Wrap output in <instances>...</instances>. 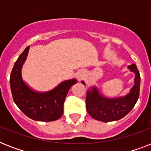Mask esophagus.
<instances>
[{"instance_id": "esophagus-1", "label": "esophagus", "mask_w": 151, "mask_h": 151, "mask_svg": "<svg viewBox=\"0 0 151 151\" xmlns=\"http://www.w3.org/2000/svg\"><path fill=\"white\" fill-rule=\"evenodd\" d=\"M81 76H82V74H81V73H79V75L78 76V78H79V79H80V78H81Z\"/></svg>"}]
</instances>
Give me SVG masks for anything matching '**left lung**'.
I'll return each mask as SVG.
<instances>
[{
    "label": "left lung",
    "mask_w": 151,
    "mask_h": 151,
    "mask_svg": "<svg viewBox=\"0 0 151 151\" xmlns=\"http://www.w3.org/2000/svg\"><path fill=\"white\" fill-rule=\"evenodd\" d=\"M135 73V84L126 96L117 99H107L99 94L96 88L88 90L86 95V110L94 119L103 122L117 121L127 115L136 105L139 96L140 75L137 66L132 64L128 66ZM82 84L85 85L84 81Z\"/></svg>",
    "instance_id": "8db88e82"
}]
</instances>
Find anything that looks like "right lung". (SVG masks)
<instances>
[{"instance_id": "add662e5", "label": "right lung", "mask_w": 151, "mask_h": 151, "mask_svg": "<svg viewBox=\"0 0 151 151\" xmlns=\"http://www.w3.org/2000/svg\"><path fill=\"white\" fill-rule=\"evenodd\" d=\"M29 46L27 47L15 63L10 76V86L13 100L27 117L39 122H52L63 114L66 96L75 79L65 81L55 89L46 93L32 91L22 79L21 69L27 59Z\"/></svg>"}]
</instances>
